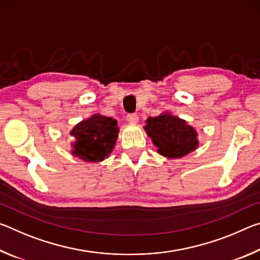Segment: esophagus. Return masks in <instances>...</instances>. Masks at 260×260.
Returning <instances> with one entry per match:
<instances>
[{
  "label": "esophagus",
  "mask_w": 260,
  "mask_h": 260,
  "mask_svg": "<svg viewBox=\"0 0 260 260\" xmlns=\"http://www.w3.org/2000/svg\"><path fill=\"white\" fill-rule=\"evenodd\" d=\"M127 121L131 122V124H138L139 122V116L135 113H132L127 116Z\"/></svg>",
  "instance_id": "1"
}]
</instances>
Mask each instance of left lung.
Masks as SVG:
<instances>
[{"mask_svg":"<svg viewBox=\"0 0 260 260\" xmlns=\"http://www.w3.org/2000/svg\"><path fill=\"white\" fill-rule=\"evenodd\" d=\"M157 152L166 158H182L200 146L195 127L169 111L149 117L143 127Z\"/></svg>","mask_w":260,"mask_h":260,"instance_id":"1","label":"left lung"}]
</instances>
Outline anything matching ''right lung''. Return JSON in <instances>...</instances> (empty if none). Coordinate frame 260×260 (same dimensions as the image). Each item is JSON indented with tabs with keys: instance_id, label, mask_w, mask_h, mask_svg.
<instances>
[{
	"instance_id": "1",
	"label": "right lung",
	"mask_w": 260,
	"mask_h": 260,
	"mask_svg": "<svg viewBox=\"0 0 260 260\" xmlns=\"http://www.w3.org/2000/svg\"><path fill=\"white\" fill-rule=\"evenodd\" d=\"M119 127L116 119L94 113L70 131L73 138L71 153L86 162H99L109 158L116 146Z\"/></svg>"
}]
</instances>
